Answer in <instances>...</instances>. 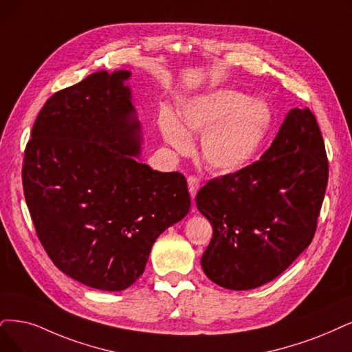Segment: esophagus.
<instances>
[{"label":"esophagus","mask_w":352,"mask_h":352,"mask_svg":"<svg viewBox=\"0 0 352 352\" xmlns=\"http://www.w3.org/2000/svg\"><path fill=\"white\" fill-rule=\"evenodd\" d=\"M187 184H188L190 196L194 199L196 197L197 191L200 190V179L196 175H190V177H187Z\"/></svg>","instance_id":"obj_1"}]
</instances>
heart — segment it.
<instances>
[{
    "instance_id": "1",
    "label": "heart",
    "mask_w": 352,
    "mask_h": 352,
    "mask_svg": "<svg viewBox=\"0 0 352 352\" xmlns=\"http://www.w3.org/2000/svg\"><path fill=\"white\" fill-rule=\"evenodd\" d=\"M179 116L191 132L203 135L201 158L217 173H235L251 165L272 124V113L264 101L226 88L188 100ZM160 126L173 148L179 152L191 149L188 133L171 113H162Z\"/></svg>"
}]
</instances>
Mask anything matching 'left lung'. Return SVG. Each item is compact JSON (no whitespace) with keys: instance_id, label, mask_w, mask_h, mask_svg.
Wrapping results in <instances>:
<instances>
[{"instance_id":"obj_1","label":"left lung","mask_w":352,"mask_h":352,"mask_svg":"<svg viewBox=\"0 0 352 352\" xmlns=\"http://www.w3.org/2000/svg\"><path fill=\"white\" fill-rule=\"evenodd\" d=\"M328 175L316 117L309 109L290 110L261 158L197 192L199 210L213 228L201 256L204 274L229 290L278 277L315 236Z\"/></svg>"}]
</instances>
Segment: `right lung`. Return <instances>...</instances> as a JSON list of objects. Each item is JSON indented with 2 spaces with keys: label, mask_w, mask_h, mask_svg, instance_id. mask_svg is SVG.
I'll use <instances>...</instances> for the list:
<instances>
[{
  "label": "right lung",
  "mask_w": 352,
  "mask_h": 352,
  "mask_svg": "<svg viewBox=\"0 0 352 352\" xmlns=\"http://www.w3.org/2000/svg\"><path fill=\"white\" fill-rule=\"evenodd\" d=\"M129 71L88 75L38 113L23 190L38 241L62 272L122 292L145 271L156 238L190 210L186 177L138 162Z\"/></svg>",
  "instance_id": "add662e5"
}]
</instances>
